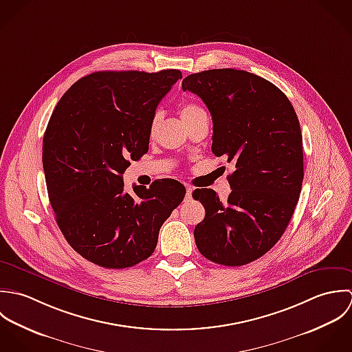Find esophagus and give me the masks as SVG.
I'll return each instance as SVG.
<instances>
[{
    "instance_id": "34e87169",
    "label": "esophagus",
    "mask_w": 352,
    "mask_h": 352,
    "mask_svg": "<svg viewBox=\"0 0 352 352\" xmlns=\"http://www.w3.org/2000/svg\"><path fill=\"white\" fill-rule=\"evenodd\" d=\"M192 193H193V189H192L190 186H188V188H186V196H185V199H186V200H190V199H192Z\"/></svg>"
}]
</instances>
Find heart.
I'll return each mask as SVG.
<instances>
[{
    "instance_id": "1",
    "label": "heart",
    "mask_w": 352,
    "mask_h": 352,
    "mask_svg": "<svg viewBox=\"0 0 352 352\" xmlns=\"http://www.w3.org/2000/svg\"><path fill=\"white\" fill-rule=\"evenodd\" d=\"M178 110H179L181 120L185 122V125H186L189 121H192L195 117H197L200 113L204 111L199 104H196V103H193V102H184V103H181L179 107H178ZM159 121H160V114H159V113L153 114V117H152V120H151V125H149L151 133H153V132L156 131V128H157V125H159Z\"/></svg>"
}]
</instances>
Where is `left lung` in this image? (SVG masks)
<instances>
[{
    "mask_svg": "<svg viewBox=\"0 0 352 352\" xmlns=\"http://www.w3.org/2000/svg\"><path fill=\"white\" fill-rule=\"evenodd\" d=\"M182 89L199 95L211 113L212 152L235 164L227 201L212 189L193 192L206 208L195 228L197 249L220 265L249 264L278 243L299 200L303 148L296 113L275 84L249 72L193 73Z\"/></svg>",
    "mask_w": 352,
    "mask_h": 352,
    "instance_id": "1",
    "label": "left lung"
}]
</instances>
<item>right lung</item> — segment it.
Listing matches in <instances>:
<instances>
[{
	"mask_svg": "<svg viewBox=\"0 0 352 352\" xmlns=\"http://www.w3.org/2000/svg\"><path fill=\"white\" fill-rule=\"evenodd\" d=\"M178 69L95 72L57 103L43 136L49 200L65 239L85 260L110 270L148 258L162 224L184 200L175 179L124 190L131 160L148 152L149 125Z\"/></svg>",
	"mask_w": 352,
	"mask_h": 352,
	"instance_id": "1",
	"label": "right lung"
}]
</instances>
